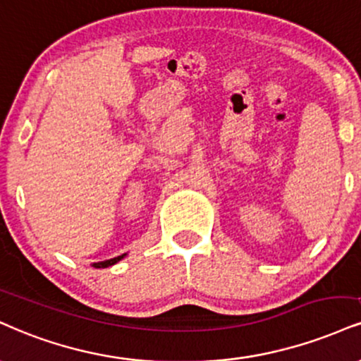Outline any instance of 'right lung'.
Returning a JSON list of instances; mask_svg holds the SVG:
<instances>
[{
  "instance_id": "right-lung-1",
  "label": "right lung",
  "mask_w": 361,
  "mask_h": 361,
  "mask_svg": "<svg viewBox=\"0 0 361 361\" xmlns=\"http://www.w3.org/2000/svg\"><path fill=\"white\" fill-rule=\"evenodd\" d=\"M124 257H126V254H123V255H117V257H114V259H109V260H102V262H94L92 266H94V267H97V269L109 267V266H114V264H117V262H119L121 259H124Z\"/></svg>"
}]
</instances>
